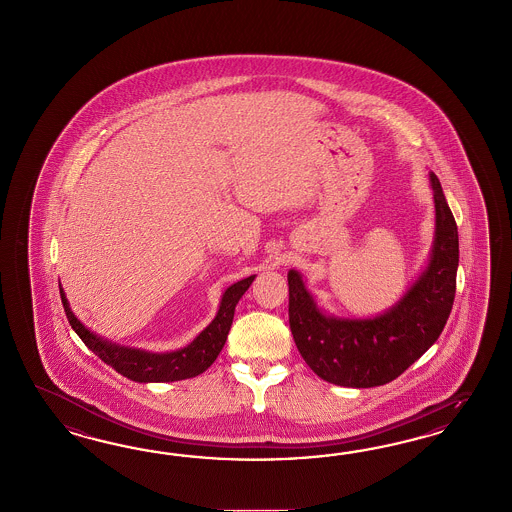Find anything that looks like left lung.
Segmentation results:
<instances>
[{"instance_id":"obj_1","label":"left lung","mask_w":512,"mask_h":512,"mask_svg":"<svg viewBox=\"0 0 512 512\" xmlns=\"http://www.w3.org/2000/svg\"><path fill=\"white\" fill-rule=\"evenodd\" d=\"M434 191L435 231L428 263L419 278L383 313L338 317L326 313L298 270H289V325L306 364L332 385H387L417 362L447 325L458 272V227L441 184Z\"/></svg>"}]
</instances>
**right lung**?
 <instances>
[{
	"label": "right lung",
	"instance_id": "right-lung-1",
	"mask_svg": "<svg viewBox=\"0 0 512 512\" xmlns=\"http://www.w3.org/2000/svg\"><path fill=\"white\" fill-rule=\"evenodd\" d=\"M253 279L255 276H249L227 287L225 293L221 295L219 310L216 317L212 319V323L206 326L195 340L187 343L186 347L167 351V353H154L139 347H127L95 334L73 313L62 285H60V296H62L63 310L69 319V325L73 326L78 338L84 341L86 347L105 364H109L110 368H114L116 372L122 373L124 377L137 383H172V381L197 377L214 364L233 325L234 308L238 300L248 291Z\"/></svg>",
	"mask_w": 512,
	"mask_h": 512
}]
</instances>
